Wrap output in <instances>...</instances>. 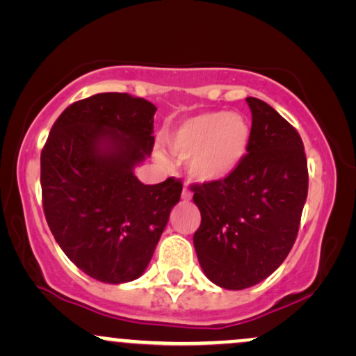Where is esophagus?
Wrapping results in <instances>:
<instances>
[{
    "mask_svg": "<svg viewBox=\"0 0 356 356\" xmlns=\"http://www.w3.org/2000/svg\"><path fill=\"white\" fill-rule=\"evenodd\" d=\"M181 197H182V201H184V202H189L191 199H192V192H191L189 189H187V186H184Z\"/></svg>",
    "mask_w": 356,
    "mask_h": 356,
    "instance_id": "esophagus-1",
    "label": "esophagus"
}]
</instances>
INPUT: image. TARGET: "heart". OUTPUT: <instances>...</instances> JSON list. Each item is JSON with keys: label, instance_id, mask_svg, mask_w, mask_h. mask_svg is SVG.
Wrapping results in <instances>:
<instances>
[{"label": "heart", "instance_id": "1", "mask_svg": "<svg viewBox=\"0 0 356 356\" xmlns=\"http://www.w3.org/2000/svg\"><path fill=\"white\" fill-rule=\"evenodd\" d=\"M251 125L238 112L209 110L179 120L167 132L165 144L174 154L187 157V170L202 184L222 182L246 159Z\"/></svg>", "mask_w": 356, "mask_h": 356}]
</instances>
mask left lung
I'll return each instance as SVG.
<instances>
[{
  "mask_svg": "<svg viewBox=\"0 0 356 356\" xmlns=\"http://www.w3.org/2000/svg\"><path fill=\"white\" fill-rule=\"evenodd\" d=\"M246 102L252 125L244 162L226 181L192 187L202 218L194 234L199 264L224 289L251 288L281 266L308 195L300 134L266 102Z\"/></svg>",
  "mask_w": 356,
  "mask_h": 356,
  "instance_id": "8db88e82",
  "label": "left lung"
}]
</instances>
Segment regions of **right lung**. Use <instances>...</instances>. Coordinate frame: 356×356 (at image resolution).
I'll return each mask as SVG.
<instances>
[{
  "label": "right lung",
  "instance_id": "1",
  "mask_svg": "<svg viewBox=\"0 0 356 356\" xmlns=\"http://www.w3.org/2000/svg\"><path fill=\"white\" fill-rule=\"evenodd\" d=\"M154 104L129 93L75 102L42 152L43 209L68 259L93 280L122 284L145 273L182 184L145 186L134 174L154 147Z\"/></svg>",
  "mask_w": 356,
  "mask_h": 356
}]
</instances>
